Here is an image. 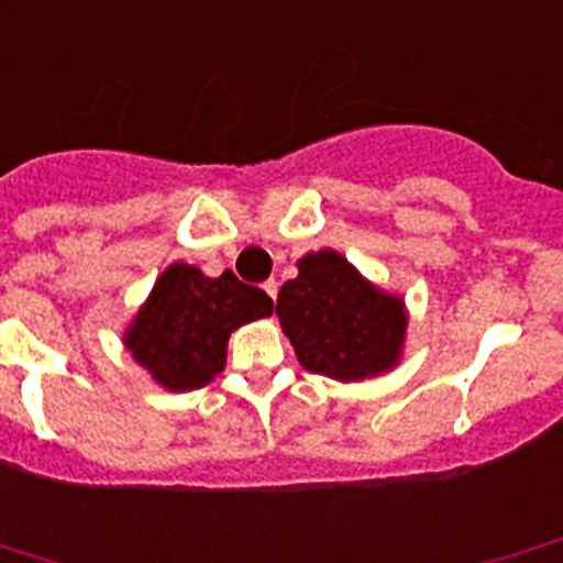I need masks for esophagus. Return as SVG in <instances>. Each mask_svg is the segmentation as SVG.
Masks as SVG:
<instances>
[{"label":"esophagus","instance_id":"34e87169","mask_svg":"<svg viewBox=\"0 0 563 563\" xmlns=\"http://www.w3.org/2000/svg\"><path fill=\"white\" fill-rule=\"evenodd\" d=\"M264 291L269 294L272 299H277V280H266V283H264Z\"/></svg>","mask_w":563,"mask_h":563}]
</instances>
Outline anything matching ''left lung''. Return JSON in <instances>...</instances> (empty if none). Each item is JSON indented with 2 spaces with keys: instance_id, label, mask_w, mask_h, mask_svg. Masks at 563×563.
Here are the masks:
<instances>
[{
  "instance_id": "obj_1",
  "label": "left lung",
  "mask_w": 563,
  "mask_h": 563,
  "mask_svg": "<svg viewBox=\"0 0 563 563\" xmlns=\"http://www.w3.org/2000/svg\"><path fill=\"white\" fill-rule=\"evenodd\" d=\"M275 313L310 373L360 382L397 362L406 332L402 302L365 280L343 255L318 250L277 294Z\"/></svg>"
}]
</instances>
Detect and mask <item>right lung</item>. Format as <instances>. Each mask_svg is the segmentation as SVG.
<instances>
[{"mask_svg":"<svg viewBox=\"0 0 563 563\" xmlns=\"http://www.w3.org/2000/svg\"><path fill=\"white\" fill-rule=\"evenodd\" d=\"M272 299L231 269L203 277L196 266L174 264L128 329L124 345L166 389H198L225 365L229 334L272 313Z\"/></svg>","mask_w":563,"mask_h":563,"instance_id":"right-lung-1","label":"right lung"}]
</instances>
